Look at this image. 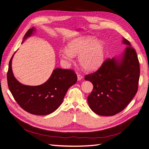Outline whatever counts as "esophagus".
I'll use <instances>...</instances> for the list:
<instances>
[{"instance_id": "esophagus-1", "label": "esophagus", "mask_w": 149, "mask_h": 149, "mask_svg": "<svg viewBox=\"0 0 149 149\" xmlns=\"http://www.w3.org/2000/svg\"><path fill=\"white\" fill-rule=\"evenodd\" d=\"M77 76H78V81H81L82 79V76L81 74H78L77 75Z\"/></svg>"}]
</instances>
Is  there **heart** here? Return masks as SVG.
<instances>
[{
  "label": "heart",
  "instance_id": "b5f03b06",
  "mask_svg": "<svg viewBox=\"0 0 149 149\" xmlns=\"http://www.w3.org/2000/svg\"><path fill=\"white\" fill-rule=\"evenodd\" d=\"M106 45L101 40L88 35H83L71 40L67 48L61 49L58 56L66 64L70 65L78 55V62L85 70L92 71L98 69L103 63Z\"/></svg>",
  "mask_w": 149,
  "mask_h": 149
}]
</instances>
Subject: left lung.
Masks as SVG:
<instances>
[{
    "mask_svg": "<svg viewBox=\"0 0 149 149\" xmlns=\"http://www.w3.org/2000/svg\"><path fill=\"white\" fill-rule=\"evenodd\" d=\"M121 56L108 58L93 73L85 76L93 91L87 97L88 106L97 114L111 116L121 112L134 97L138 88L140 68L135 50L130 41Z\"/></svg>",
    "mask_w": 149,
    "mask_h": 149,
    "instance_id": "8db88e82",
    "label": "left lung"
}]
</instances>
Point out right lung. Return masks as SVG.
<instances>
[{"instance_id": "1", "label": "right lung", "mask_w": 149, "mask_h": 149, "mask_svg": "<svg viewBox=\"0 0 149 149\" xmlns=\"http://www.w3.org/2000/svg\"><path fill=\"white\" fill-rule=\"evenodd\" d=\"M35 31L34 27L30 29L24 37L22 43ZM14 54L9 62L7 82L9 90L16 102L24 110L34 115L45 116L55 111L62 104L68 88L78 79L74 71L57 68L53 70L50 78L43 84L24 85L15 78L13 73L11 62Z\"/></svg>"}]
</instances>
